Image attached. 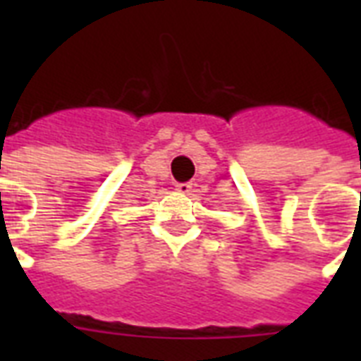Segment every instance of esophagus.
I'll use <instances>...</instances> for the list:
<instances>
[{"instance_id":"obj_1","label":"esophagus","mask_w":361,"mask_h":361,"mask_svg":"<svg viewBox=\"0 0 361 361\" xmlns=\"http://www.w3.org/2000/svg\"><path fill=\"white\" fill-rule=\"evenodd\" d=\"M176 189H178L181 195H187V192H191L192 183L191 181H181V183H176Z\"/></svg>"}]
</instances>
